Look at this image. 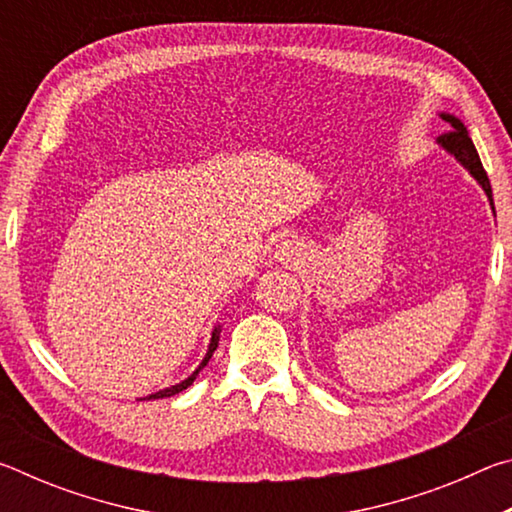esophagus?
I'll return each instance as SVG.
<instances>
[{
  "label": "esophagus",
  "mask_w": 512,
  "mask_h": 512,
  "mask_svg": "<svg viewBox=\"0 0 512 512\" xmlns=\"http://www.w3.org/2000/svg\"><path fill=\"white\" fill-rule=\"evenodd\" d=\"M302 248L296 244V241H282L280 246L275 248V259L280 264H296L302 257Z\"/></svg>",
  "instance_id": "esophagus-1"
}]
</instances>
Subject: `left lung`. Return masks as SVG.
Returning a JSON list of instances; mask_svg holds the SVG:
<instances>
[{"instance_id": "8db88e82", "label": "left lung", "mask_w": 512, "mask_h": 512, "mask_svg": "<svg viewBox=\"0 0 512 512\" xmlns=\"http://www.w3.org/2000/svg\"><path fill=\"white\" fill-rule=\"evenodd\" d=\"M440 117H443L447 124L452 126V131L440 135L438 140H436V144L440 146V149L452 155V158H456V162L461 164L463 169L470 171V176L476 180V183L481 185L485 196H488L492 212H495V201H492V187H490L488 173H485V169H483L481 158H479V153H476V149H474V144L470 140V133H467L465 124L458 117L449 115V112H440Z\"/></svg>"}]
</instances>
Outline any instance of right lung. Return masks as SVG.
I'll use <instances>...</instances> for the list:
<instances>
[{"label":"right lung","instance_id":"right-lung-1","mask_svg":"<svg viewBox=\"0 0 512 512\" xmlns=\"http://www.w3.org/2000/svg\"><path fill=\"white\" fill-rule=\"evenodd\" d=\"M221 327H223L221 323H216V325H214V329H212V339H210V345H207L205 357H203V361H201V363H198V368L192 372V375H189L187 379L180 381V384H176V386H169V388H162V391L146 395V397H142V400H160V397H171V395H176V393H183L187 386H192V384H194V379L198 377V372H201V370L207 366V361L212 359L214 350L219 348V334H221Z\"/></svg>","mask_w":512,"mask_h":512}]
</instances>
